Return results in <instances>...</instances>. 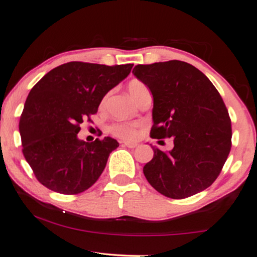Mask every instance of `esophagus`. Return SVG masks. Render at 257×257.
I'll list each match as a JSON object with an SVG mask.
<instances>
[{
	"instance_id": "34e87169",
	"label": "esophagus",
	"mask_w": 257,
	"mask_h": 257,
	"mask_svg": "<svg viewBox=\"0 0 257 257\" xmlns=\"http://www.w3.org/2000/svg\"><path fill=\"white\" fill-rule=\"evenodd\" d=\"M122 146H124V147H127V148H136L137 147V143H135V142H122Z\"/></svg>"
}]
</instances>
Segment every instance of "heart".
Instances as JSON below:
<instances>
[{"instance_id":"heart-1","label":"heart","mask_w":257,"mask_h":257,"mask_svg":"<svg viewBox=\"0 0 257 257\" xmlns=\"http://www.w3.org/2000/svg\"><path fill=\"white\" fill-rule=\"evenodd\" d=\"M147 88V86L140 80H133L129 82L128 85V91L134 99H137V96L140 95V93L144 91ZM140 127L139 123H128V122H117L110 125L109 132L111 135L118 139L123 140H134L137 136V128Z\"/></svg>"}]
</instances>
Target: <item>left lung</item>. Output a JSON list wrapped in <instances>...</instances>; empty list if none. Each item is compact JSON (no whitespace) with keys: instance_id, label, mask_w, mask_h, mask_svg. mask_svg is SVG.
Returning a JSON list of instances; mask_svg holds the SVG:
<instances>
[{"instance_id":"1","label":"left lung","mask_w":257,"mask_h":257,"mask_svg":"<svg viewBox=\"0 0 257 257\" xmlns=\"http://www.w3.org/2000/svg\"><path fill=\"white\" fill-rule=\"evenodd\" d=\"M154 97L150 136L173 139L172 150L154 149L143 173L155 190L184 199L211 186L232 147L228 110L214 85L197 67L169 60L134 67Z\"/></svg>"}]
</instances>
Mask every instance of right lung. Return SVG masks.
<instances>
[{
  "instance_id": "right-lung-1",
  "label": "right lung",
  "mask_w": 257,
  "mask_h": 257,
  "mask_svg": "<svg viewBox=\"0 0 257 257\" xmlns=\"http://www.w3.org/2000/svg\"><path fill=\"white\" fill-rule=\"evenodd\" d=\"M134 64L70 61L46 73L29 93L20 120L25 160L36 178L61 194H78L99 179L118 143L111 137L85 142L80 123L91 121L103 96Z\"/></svg>"
}]
</instances>
